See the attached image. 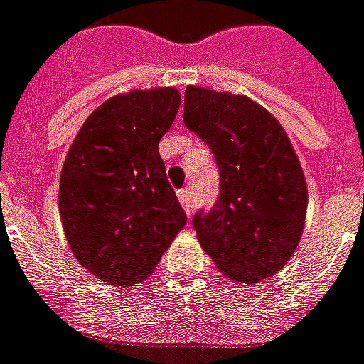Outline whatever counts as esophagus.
Segmentation results:
<instances>
[{
  "label": "esophagus",
  "instance_id": "34e87169",
  "mask_svg": "<svg viewBox=\"0 0 364 364\" xmlns=\"http://www.w3.org/2000/svg\"><path fill=\"white\" fill-rule=\"evenodd\" d=\"M177 197H179V201H181L183 209H185V213L191 215L193 213L191 191H189V189H179V191H177Z\"/></svg>",
  "mask_w": 364,
  "mask_h": 364
}]
</instances>
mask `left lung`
I'll list each match as a JSON object with an SVG mask.
<instances>
[{
	"mask_svg": "<svg viewBox=\"0 0 364 364\" xmlns=\"http://www.w3.org/2000/svg\"><path fill=\"white\" fill-rule=\"evenodd\" d=\"M183 121L219 167V199L193 215L205 253L237 283L279 273L295 253L306 211L305 175L281 123L245 95L193 85Z\"/></svg>",
	"mask_w": 364,
	"mask_h": 364,
	"instance_id": "8db88e82",
	"label": "left lung"
}]
</instances>
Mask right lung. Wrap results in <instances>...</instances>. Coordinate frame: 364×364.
<instances>
[{
	"instance_id": "right-lung-1",
	"label": "right lung",
	"mask_w": 364,
	"mask_h": 364,
	"mask_svg": "<svg viewBox=\"0 0 364 364\" xmlns=\"http://www.w3.org/2000/svg\"><path fill=\"white\" fill-rule=\"evenodd\" d=\"M179 103L173 87L107 99L63 163L59 213L68 243L81 267L105 283L145 281L187 223L159 155Z\"/></svg>"
}]
</instances>
